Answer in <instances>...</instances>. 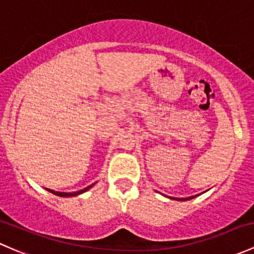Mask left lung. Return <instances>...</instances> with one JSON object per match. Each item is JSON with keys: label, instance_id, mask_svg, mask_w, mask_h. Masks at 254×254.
Returning a JSON list of instances; mask_svg holds the SVG:
<instances>
[{"label": "left lung", "instance_id": "obj_1", "mask_svg": "<svg viewBox=\"0 0 254 254\" xmlns=\"http://www.w3.org/2000/svg\"><path fill=\"white\" fill-rule=\"evenodd\" d=\"M165 197H168V198H170V199H175V201H189V199H192V198H194V197H197V194L196 196L186 197V198H176V197H169V196H165Z\"/></svg>", "mask_w": 254, "mask_h": 254}]
</instances>
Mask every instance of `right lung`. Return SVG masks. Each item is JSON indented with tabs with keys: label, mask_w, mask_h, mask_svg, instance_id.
<instances>
[{
	"label": "right lung",
	"mask_w": 254,
	"mask_h": 254,
	"mask_svg": "<svg viewBox=\"0 0 254 254\" xmlns=\"http://www.w3.org/2000/svg\"><path fill=\"white\" fill-rule=\"evenodd\" d=\"M93 185H95V184H92V185L87 186V188L82 189V190H80V191H76V192H57V191L50 190V189H46V190L49 191V192H51V193L56 194V196H60V197H74V196H78V194H81V193H84V192H86L87 190H90V189H91Z\"/></svg>",
	"instance_id": "1"
}]
</instances>
